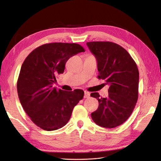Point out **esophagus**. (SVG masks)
<instances>
[{"label":"esophagus","instance_id":"34e87169","mask_svg":"<svg viewBox=\"0 0 161 161\" xmlns=\"http://www.w3.org/2000/svg\"><path fill=\"white\" fill-rule=\"evenodd\" d=\"M84 98H88L90 97V93L89 92H87V91H85L84 92Z\"/></svg>","mask_w":161,"mask_h":161}]
</instances>
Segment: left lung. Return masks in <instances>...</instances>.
Returning a JSON list of instances; mask_svg holds the SVG:
<instances>
[{"instance_id":"left-lung-1","label":"left lung","mask_w":161,"mask_h":161,"mask_svg":"<svg viewBox=\"0 0 161 161\" xmlns=\"http://www.w3.org/2000/svg\"><path fill=\"white\" fill-rule=\"evenodd\" d=\"M97 59L98 79L109 85L108 96L96 98L99 107L91 114L95 124L104 128H114L123 124L133 111L138 97L139 72L136 62L125 48L110 42H87Z\"/></svg>"}]
</instances>
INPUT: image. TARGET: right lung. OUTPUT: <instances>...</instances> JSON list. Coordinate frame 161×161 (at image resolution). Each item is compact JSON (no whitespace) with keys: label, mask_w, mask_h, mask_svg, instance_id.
Returning <instances> with one entry per match:
<instances>
[{"label":"right lung","mask_w":161,"mask_h":161,"mask_svg":"<svg viewBox=\"0 0 161 161\" xmlns=\"http://www.w3.org/2000/svg\"><path fill=\"white\" fill-rule=\"evenodd\" d=\"M84 51L77 43H46L32 51L23 61L17 81L19 98L24 111L41 129L63 127L84 97L82 90L68 92L53 85L57 75L64 73L66 61Z\"/></svg>","instance_id":"right-lung-1"}]
</instances>
